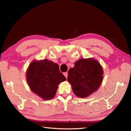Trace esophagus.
Wrapping results in <instances>:
<instances>
[{"instance_id":"esophagus-1","label":"esophagus","mask_w":131,"mask_h":131,"mask_svg":"<svg viewBox=\"0 0 131 131\" xmlns=\"http://www.w3.org/2000/svg\"><path fill=\"white\" fill-rule=\"evenodd\" d=\"M63 75H64V76L66 77V79L68 78V72H64V73H63Z\"/></svg>"}]
</instances>
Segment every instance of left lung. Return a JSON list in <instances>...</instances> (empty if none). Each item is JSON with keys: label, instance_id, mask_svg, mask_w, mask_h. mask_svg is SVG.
Returning <instances> with one entry per match:
<instances>
[{"label": "left lung", "instance_id": "1", "mask_svg": "<svg viewBox=\"0 0 131 131\" xmlns=\"http://www.w3.org/2000/svg\"><path fill=\"white\" fill-rule=\"evenodd\" d=\"M103 79V69L93 58L81 59L68 72V81L73 92L79 98L89 96L99 89Z\"/></svg>", "mask_w": 131, "mask_h": 131}]
</instances>
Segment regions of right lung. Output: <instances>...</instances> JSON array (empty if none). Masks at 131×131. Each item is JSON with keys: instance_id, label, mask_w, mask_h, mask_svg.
<instances>
[{"instance_id": "1", "label": "right lung", "mask_w": 131, "mask_h": 131, "mask_svg": "<svg viewBox=\"0 0 131 131\" xmlns=\"http://www.w3.org/2000/svg\"><path fill=\"white\" fill-rule=\"evenodd\" d=\"M26 80L32 92L42 99L50 100L54 96L59 84L66 80L56 63L47 59L33 60L26 72Z\"/></svg>"}]
</instances>
